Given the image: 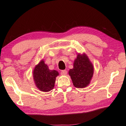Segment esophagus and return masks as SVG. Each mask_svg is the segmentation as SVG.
<instances>
[{
  "mask_svg": "<svg viewBox=\"0 0 126 126\" xmlns=\"http://www.w3.org/2000/svg\"><path fill=\"white\" fill-rule=\"evenodd\" d=\"M61 75H66V74H67V71H66V70H62L61 71Z\"/></svg>",
  "mask_w": 126,
  "mask_h": 126,
  "instance_id": "34e87169",
  "label": "esophagus"
}]
</instances>
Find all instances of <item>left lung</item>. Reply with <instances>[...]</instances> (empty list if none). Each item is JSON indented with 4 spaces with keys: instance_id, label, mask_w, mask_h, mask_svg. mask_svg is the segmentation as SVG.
<instances>
[{
    "instance_id": "obj_1",
    "label": "left lung",
    "mask_w": 126,
    "mask_h": 126,
    "mask_svg": "<svg viewBox=\"0 0 126 126\" xmlns=\"http://www.w3.org/2000/svg\"><path fill=\"white\" fill-rule=\"evenodd\" d=\"M94 73V67L85 54H78L74 61L73 68L70 69L69 75L76 88H82L91 82Z\"/></svg>"
}]
</instances>
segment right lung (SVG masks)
Masks as SVG:
<instances>
[{
  "instance_id": "obj_1",
  "label": "right lung",
  "mask_w": 126,
  "mask_h": 126,
  "mask_svg": "<svg viewBox=\"0 0 126 126\" xmlns=\"http://www.w3.org/2000/svg\"><path fill=\"white\" fill-rule=\"evenodd\" d=\"M59 73L56 70H50L42 60L35 66L33 77L37 87L40 91L48 92L54 88L56 77Z\"/></svg>"
}]
</instances>
